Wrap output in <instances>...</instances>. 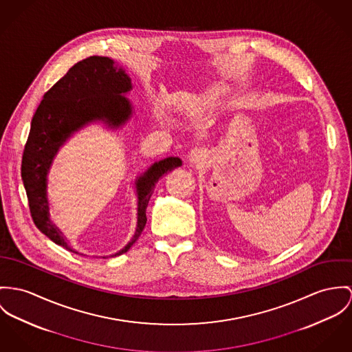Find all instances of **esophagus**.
Masks as SVG:
<instances>
[{
  "mask_svg": "<svg viewBox=\"0 0 352 352\" xmlns=\"http://www.w3.org/2000/svg\"><path fill=\"white\" fill-rule=\"evenodd\" d=\"M206 160H208V153L205 148H201V147H195L194 150H191L188 157V161L195 166L204 164L206 162Z\"/></svg>",
  "mask_w": 352,
  "mask_h": 352,
  "instance_id": "1",
  "label": "esophagus"
}]
</instances>
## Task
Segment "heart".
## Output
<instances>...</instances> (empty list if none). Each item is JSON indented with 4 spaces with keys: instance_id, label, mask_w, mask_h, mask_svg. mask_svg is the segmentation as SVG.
<instances>
[{
    "instance_id": "b5f03b06",
    "label": "heart",
    "mask_w": 352,
    "mask_h": 352,
    "mask_svg": "<svg viewBox=\"0 0 352 352\" xmlns=\"http://www.w3.org/2000/svg\"><path fill=\"white\" fill-rule=\"evenodd\" d=\"M218 96H219V91H210L204 95H198L191 99V106L197 111H205L216 104L218 102Z\"/></svg>"
}]
</instances>
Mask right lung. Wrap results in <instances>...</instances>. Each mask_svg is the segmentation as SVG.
Segmentation results:
<instances>
[{"mask_svg": "<svg viewBox=\"0 0 352 352\" xmlns=\"http://www.w3.org/2000/svg\"><path fill=\"white\" fill-rule=\"evenodd\" d=\"M131 89L130 76L122 67L115 65L112 58L91 56L69 68L45 92L33 115L21 163V178L30 214L41 233L69 252L78 253L50 217L47 195L50 168L67 139L88 123L102 120L111 129L122 127L133 115V106L124 98V94ZM181 164L182 161L178 157H168L154 163L136 178L135 234L123 249L109 257L126 253L139 239L147 222L146 209L158 179Z\"/></svg>", "mask_w": 352, "mask_h": 352, "instance_id": "obj_1", "label": "right lung"}]
</instances>
